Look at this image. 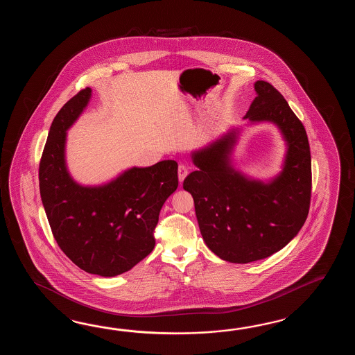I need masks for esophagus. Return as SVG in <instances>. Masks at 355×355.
Listing matches in <instances>:
<instances>
[{
    "instance_id": "34e87169",
    "label": "esophagus",
    "mask_w": 355,
    "mask_h": 355,
    "mask_svg": "<svg viewBox=\"0 0 355 355\" xmlns=\"http://www.w3.org/2000/svg\"><path fill=\"white\" fill-rule=\"evenodd\" d=\"M178 173H179V181H180V182H182V181H184V179H185L187 176H188V167L185 166L184 164H181V165H179V170H178Z\"/></svg>"
}]
</instances>
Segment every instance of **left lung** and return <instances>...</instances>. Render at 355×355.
Instances as JSON below:
<instances>
[{
  "label": "left lung",
  "mask_w": 355,
  "mask_h": 355,
  "mask_svg": "<svg viewBox=\"0 0 355 355\" xmlns=\"http://www.w3.org/2000/svg\"><path fill=\"white\" fill-rule=\"evenodd\" d=\"M257 96L245 119L272 121L288 144L283 171L269 184L250 180L231 166L237 132L193 152L198 167L182 188L193 196L207 246L217 257L246 264L270 257L300 232L309 216L312 188L309 138L302 121L272 85L257 81Z\"/></svg>",
  "instance_id": "obj_1"
}]
</instances>
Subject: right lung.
Segmentation results:
<instances>
[{
    "instance_id": "obj_1",
    "label": "right lung",
    "mask_w": 355,
    "mask_h": 355,
    "mask_svg": "<svg viewBox=\"0 0 355 355\" xmlns=\"http://www.w3.org/2000/svg\"><path fill=\"white\" fill-rule=\"evenodd\" d=\"M91 98L86 87L55 115L39 164V188L54 240L80 269L101 277L128 272L155 248V228L178 185V162L132 167L101 187H83L64 161L66 132Z\"/></svg>"
}]
</instances>
